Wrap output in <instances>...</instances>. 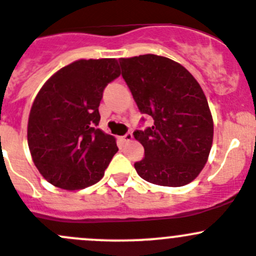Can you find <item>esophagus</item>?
Segmentation results:
<instances>
[{
	"label": "esophagus",
	"instance_id": "obj_1",
	"mask_svg": "<svg viewBox=\"0 0 256 256\" xmlns=\"http://www.w3.org/2000/svg\"><path fill=\"white\" fill-rule=\"evenodd\" d=\"M132 138H133L132 133H126L124 136H120V140H122V142H129V140H132Z\"/></svg>",
	"mask_w": 256,
	"mask_h": 256
}]
</instances>
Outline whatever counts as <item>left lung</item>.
Returning a JSON list of instances; mask_svg holds the SVG:
<instances>
[{
    "label": "left lung",
    "instance_id": "obj_1",
    "mask_svg": "<svg viewBox=\"0 0 256 256\" xmlns=\"http://www.w3.org/2000/svg\"><path fill=\"white\" fill-rule=\"evenodd\" d=\"M120 64L139 112L154 120L152 127L133 132L144 146V158L134 163L136 173L156 186L190 183L213 143V118L203 90L183 66L162 56L120 58Z\"/></svg>",
    "mask_w": 256,
    "mask_h": 256
}]
</instances>
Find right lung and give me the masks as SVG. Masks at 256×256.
Masks as SVG:
<instances>
[{
	"label": "right lung",
	"mask_w": 256,
	"mask_h": 256,
	"mask_svg": "<svg viewBox=\"0 0 256 256\" xmlns=\"http://www.w3.org/2000/svg\"><path fill=\"white\" fill-rule=\"evenodd\" d=\"M114 58L80 60L60 68L37 94L27 139L34 166L52 186L83 189L102 179L118 146L97 126L108 83L120 77Z\"/></svg>",
	"instance_id": "add662e5"
}]
</instances>
